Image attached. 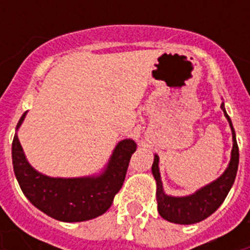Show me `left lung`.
<instances>
[{
	"label": "left lung",
	"mask_w": 250,
	"mask_h": 250,
	"mask_svg": "<svg viewBox=\"0 0 250 250\" xmlns=\"http://www.w3.org/2000/svg\"><path fill=\"white\" fill-rule=\"evenodd\" d=\"M221 109L225 113V117L229 123L231 131H232V152H231V161L229 167L226 168L223 174L193 194L186 196V197H172L167 196L164 192V187L161 182V174L158 162V156H154V162L152 165L153 176L157 182V202H158V213L164 219L178 223V225H193L204 221L211 215L215 210L222 205L227 197L231 187H232L235 178H236L237 167H239V146H237L236 135L233 129L232 122L229 119V114L226 113L225 104H222Z\"/></svg>",
	"instance_id": "1"
}]
</instances>
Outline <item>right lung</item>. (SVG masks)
<instances>
[{"label":"right lung","mask_w":250,"mask_h":250,"mask_svg":"<svg viewBox=\"0 0 250 250\" xmlns=\"http://www.w3.org/2000/svg\"><path fill=\"white\" fill-rule=\"evenodd\" d=\"M24 113L18 122L21 127ZM136 143L131 139L115 146L105 171L98 176L50 178L37 172L28 161L15 133L13 140V166L21 189L42 213L62 222H83L100 217L113 204L114 196L123 186L129 160Z\"/></svg>","instance_id":"right-lung-1"}]
</instances>
